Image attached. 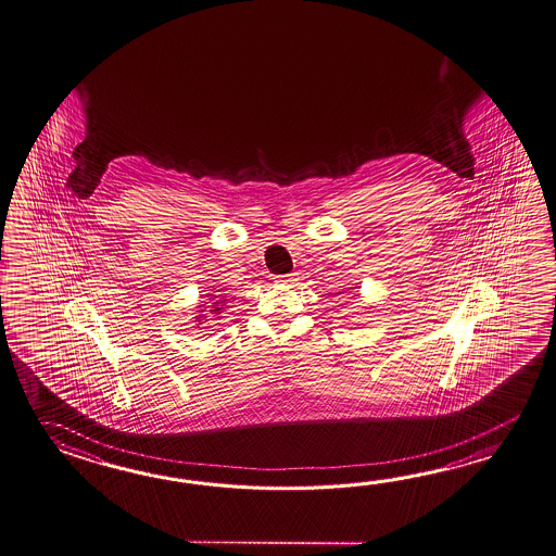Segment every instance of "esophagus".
<instances>
[{"mask_svg": "<svg viewBox=\"0 0 556 556\" xmlns=\"http://www.w3.org/2000/svg\"><path fill=\"white\" fill-rule=\"evenodd\" d=\"M291 281H295L293 275H281V277H277V283H291Z\"/></svg>", "mask_w": 556, "mask_h": 556, "instance_id": "1", "label": "esophagus"}]
</instances>
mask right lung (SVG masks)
Masks as SVG:
<instances>
[{"mask_svg":"<svg viewBox=\"0 0 556 556\" xmlns=\"http://www.w3.org/2000/svg\"><path fill=\"white\" fill-rule=\"evenodd\" d=\"M224 293V289H217V291H210V293H205V299H207V303L204 305H198V313H195V325H204L207 323L210 318L205 315V311L210 308V315H214V317H219L222 313H224V308H226V295H222Z\"/></svg>","mask_w":556,"mask_h":556,"instance_id":"add662e5","label":"right lung"}]
</instances>
